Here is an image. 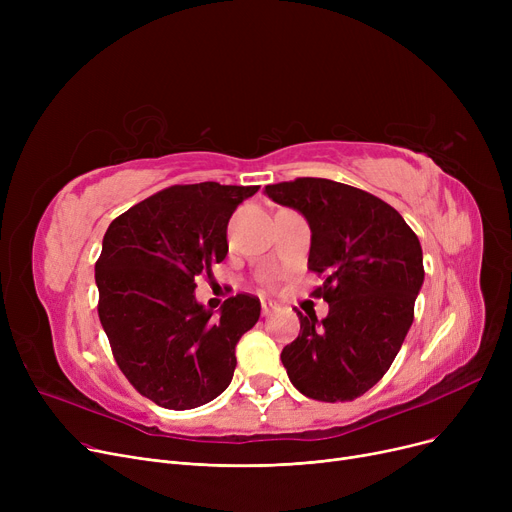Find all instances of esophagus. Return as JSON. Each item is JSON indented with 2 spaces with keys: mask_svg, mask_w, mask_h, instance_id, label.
Wrapping results in <instances>:
<instances>
[{
  "mask_svg": "<svg viewBox=\"0 0 512 512\" xmlns=\"http://www.w3.org/2000/svg\"><path fill=\"white\" fill-rule=\"evenodd\" d=\"M278 311V305L272 303V301H261V315L263 317H270L272 313Z\"/></svg>",
  "mask_w": 512,
  "mask_h": 512,
  "instance_id": "obj_1",
  "label": "esophagus"
}]
</instances>
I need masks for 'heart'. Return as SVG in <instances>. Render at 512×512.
<instances>
[{"label":"heart","instance_id":"b5f03b06","mask_svg":"<svg viewBox=\"0 0 512 512\" xmlns=\"http://www.w3.org/2000/svg\"><path fill=\"white\" fill-rule=\"evenodd\" d=\"M261 282H263V284H272V278H270V276H263Z\"/></svg>","mask_w":512,"mask_h":512}]
</instances>
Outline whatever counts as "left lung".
Returning <instances> with one entry per match:
<instances>
[{"label":"left lung","mask_w":512,"mask_h":512,"mask_svg":"<svg viewBox=\"0 0 512 512\" xmlns=\"http://www.w3.org/2000/svg\"><path fill=\"white\" fill-rule=\"evenodd\" d=\"M265 195L307 218V267L324 276L311 294L330 305L321 321L297 311L299 338L280 355L288 378L313 400H355L384 378L413 324L419 238L386 201L328 178L267 184Z\"/></svg>","instance_id":"obj_1"}]
</instances>
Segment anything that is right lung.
I'll use <instances>...</instances> for the list:
<instances>
[{"mask_svg": "<svg viewBox=\"0 0 512 512\" xmlns=\"http://www.w3.org/2000/svg\"><path fill=\"white\" fill-rule=\"evenodd\" d=\"M257 191L174 184L118 215L103 236L99 321L126 380L159 407H201L232 382L234 348L257 324L259 299L240 292L213 319L195 301V282L226 259L232 213Z\"/></svg>", "mask_w": 512, "mask_h": 512, "instance_id": "obj_1", "label": "right lung"}]
</instances>
